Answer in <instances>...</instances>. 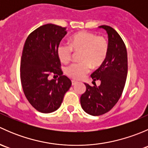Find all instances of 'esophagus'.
Wrapping results in <instances>:
<instances>
[{
    "label": "esophagus",
    "mask_w": 148,
    "mask_h": 148,
    "mask_svg": "<svg viewBox=\"0 0 148 148\" xmlns=\"http://www.w3.org/2000/svg\"><path fill=\"white\" fill-rule=\"evenodd\" d=\"M77 83V82L74 81V80H71V85H72V86L75 85Z\"/></svg>",
    "instance_id": "esophagus-1"
}]
</instances>
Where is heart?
<instances>
[{"label":"heart","instance_id":"1","mask_svg":"<svg viewBox=\"0 0 148 148\" xmlns=\"http://www.w3.org/2000/svg\"><path fill=\"white\" fill-rule=\"evenodd\" d=\"M69 45L60 44L57 47V55L61 62L67 64L72 57V52L80 51L81 62L72 64L66 69L67 76L73 79H81L89 72L92 66L99 68L107 59L109 43L105 37L89 31H80L69 40Z\"/></svg>","mask_w":148,"mask_h":148}]
</instances>
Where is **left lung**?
<instances>
[{
    "label": "left lung",
    "instance_id": "left-lung-1",
    "mask_svg": "<svg viewBox=\"0 0 148 148\" xmlns=\"http://www.w3.org/2000/svg\"><path fill=\"white\" fill-rule=\"evenodd\" d=\"M106 30L109 38L108 56L104 63L91 74L99 86L85 84L86 91L80 97L82 107L86 113L99 116L108 112L117 104L125 88L127 76V53L118 33L109 26H100Z\"/></svg>",
    "mask_w": 148,
    "mask_h": 148
}]
</instances>
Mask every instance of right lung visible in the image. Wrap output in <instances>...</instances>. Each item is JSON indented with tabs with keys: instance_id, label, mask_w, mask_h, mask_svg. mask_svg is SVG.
Segmentation results:
<instances>
[{
	"instance_id": "add662e5",
	"label": "right lung",
	"mask_w": 148,
	"mask_h": 148,
	"mask_svg": "<svg viewBox=\"0 0 148 148\" xmlns=\"http://www.w3.org/2000/svg\"><path fill=\"white\" fill-rule=\"evenodd\" d=\"M67 34L66 28L48 23L28 35L21 61V82L26 99L42 113L56 111L71 82L63 75L57 47ZM53 75L57 80L49 79Z\"/></svg>"
}]
</instances>
